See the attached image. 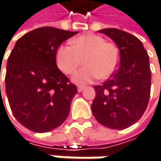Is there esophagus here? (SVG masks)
<instances>
[{
    "mask_svg": "<svg viewBox=\"0 0 161 161\" xmlns=\"http://www.w3.org/2000/svg\"><path fill=\"white\" fill-rule=\"evenodd\" d=\"M84 89H85V87L84 86H78V92H81Z\"/></svg>",
    "mask_w": 161,
    "mask_h": 161,
    "instance_id": "34e87169",
    "label": "esophagus"
}]
</instances>
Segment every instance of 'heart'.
<instances>
[{
	"instance_id": "heart-1",
	"label": "heart",
	"mask_w": 161,
	"mask_h": 161,
	"mask_svg": "<svg viewBox=\"0 0 161 161\" xmlns=\"http://www.w3.org/2000/svg\"><path fill=\"white\" fill-rule=\"evenodd\" d=\"M71 46H60L56 53L58 67L64 73L72 74L83 59L84 68L77 71L72 80L86 84L98 77L106 79L116 69L119 54L117 47L97 35L88 34L70 41Z\"/></svg>"
}]
</instances>
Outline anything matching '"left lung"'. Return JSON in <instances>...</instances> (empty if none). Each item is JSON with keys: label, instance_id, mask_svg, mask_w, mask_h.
Returning <instances> with one entry per match:
<instances>
[{"label": "left lung", "instance_id": "1", "mask_svg": "<svg viewBox=\"0 0 161 161\" xmlns=\"http://www.w3.org/2000/svg\"><path fill=\"white\" fill-rule=\"evenodd\" d=\"M120 51L117 70L103 85L94 86L92 111L95 119L111 129H125L139 120L147 109L151 86L148 55L142 42L116 28L99 30Z\"/></svg>", "mask_w": 161, "mask_h": 161}]
</instances>
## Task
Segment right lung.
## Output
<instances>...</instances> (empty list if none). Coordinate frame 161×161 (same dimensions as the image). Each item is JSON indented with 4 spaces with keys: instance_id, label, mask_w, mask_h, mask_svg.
Wrapping results in <instances>:
<instances>
[{
    "instance_id": "right-lung-1",
    "label": "right lung",
    "mask_w": 161,
    "mask_h": 161,
    "mask_svg": "<svg viewBox=\"0 0 161 161\" xmlns=\"http://www.w3.org/2000/svg\"><path fill=\"white\" fill-rule=\"evenodd\" d=\"M76 34L49 26L35 29L16 41L9 56V104L16 120L33 132L52 131L69 116L77 87L58 69L56 53Z\"/></svg>"
}]
</instances>
